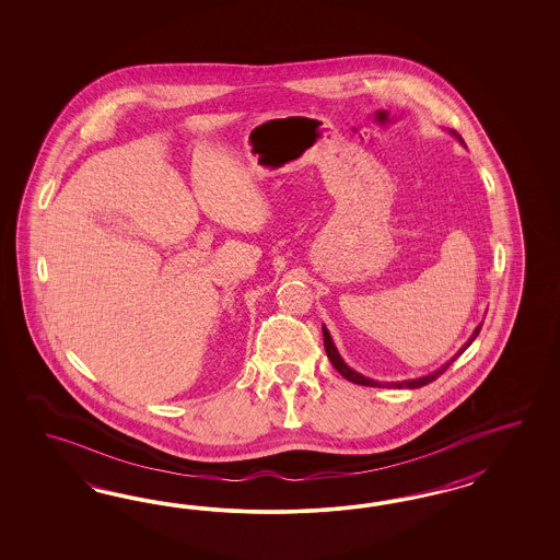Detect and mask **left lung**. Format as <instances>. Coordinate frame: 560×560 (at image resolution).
<instances>
[{
    "mask_svg": "<svg viewBox=\"0 0 560 560\" xmlns=\"http://www.w3.org/2000/svg\"><path fill=\"white\" fill-rule=\"evenodd\" d=\"M452 136L458 139L459 143L464 145V139L456 133V131H450ZM480 328H482V324H478L475 328V332L470 335V339L466 340L464 345H462V349H459L456 355L452 357L450 361H445L443 365H441L440 370H435V372L427 373V375H421V377H412V380H402V382H377V380H372V377H365V375H361V373L355 372V370H351L347 363H345V359L340 357L339 349L335 347V342H332V337H330V332H328V328L323 326V335H324V349H326V355L330 359V363L335 365V370L345 377V380H349V382H353V384H359V386H372V388H421V386H427V384H431L433 380H438L441 373L445 372L456 359H458L470 345H472V340L478 337V332H480Z\"/></svg>",
    "mask_w": 560,
    "mask_h": 560,
    "instance_id": "left-lung-1",
    "label": "left lung"
}]
</instances>
